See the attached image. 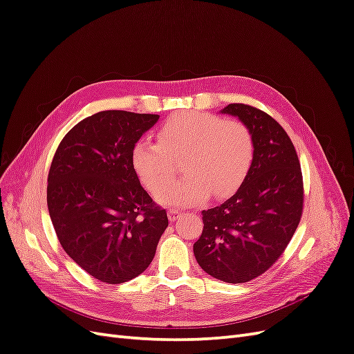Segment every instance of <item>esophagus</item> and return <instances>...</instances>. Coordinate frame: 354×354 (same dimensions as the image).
<instances>
[{
  "label": "esophagus",
  "instance_id": "1",
  "mask_svg": "<svg viewBox=\"0 0 354 354\" xmlns=\"http://www.w3.org/2000/svg\"><path fill=\"white\" fill-rule=\"evenodd\" d=\"M180 216H181V211H178V209H168V220L171 223L176 221Z\"/></svg>",
  "mask_w": 354,
  "mask_h": 354
}]
</instances>
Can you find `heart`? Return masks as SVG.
<instances>
[{
    "label": "heart",
    "mask_w": 354,
    "mask_h": 354,
    "mask_svg": "<svg viewBox=\"0 0 354 354\" xmlns=\"http://www.w3.org/2000/svg\"><path fill=\"white\" fill-rule=\"evenodd\" d=\"M181 156L185 174L163 180L174 169V156ZM254 160V140L238 121L202 113H178L160 127L158 142L142 137L131 149V165L155 199L168 207H190L211 194L217 198L236 192ZM163 183L160 184V181Z\"/></svg>",
    "instance_id": "b5f03b06"
}]
</instances>
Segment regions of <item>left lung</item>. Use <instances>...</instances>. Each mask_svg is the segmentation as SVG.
<instances>
[{
	"label": "left lung",
	"instance_id": "left-lung-1",
	"mask_svg": "<svg viewBox=\"0 0 354 354\" xmlns=\"http://www.w3.org/2000/svg\"><path fill=\"white\" fill-rule=\"evenodd\" d=\"M220 113L248 128L254 160L236 194L202 211L203 230L194 252L212 277L243 283L272 267L294 236L303 212V176L291 138L270 115L241 103Z\"/></svg>",
	"mask_w": 354,
	"mask_h": 354
}]
</instances>
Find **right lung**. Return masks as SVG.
I'll list each match as a JSON object with an SVG mask.
<instances>
[{
  "instance_id": "1",
  "label": "right lung",
  "mask_w": 354,
  "mask_h": 354,
  "mask_svg": "<svg viewBox=\"0 0 354 354\" xmlns=\"http://www.w3.org/2000/svg\"><path fill=\"white\" fill-rule=\"evenodd\" d=\"M159 115L103 111L63 137L48 173L47 205L63 250L106 283H122L152 263L168 226L131 165V149Z\"/></svg>"
}]
</instances>
